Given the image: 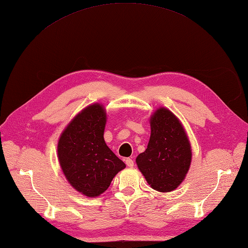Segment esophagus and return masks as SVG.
Wrapping results in <instances>:
<instances>
[{
  "label": "esophagus",
  "instance_id": "1",
  "mask_svg": "<svg viewBox=\"0 0 248 248\" xmlns=\"http://www.w3.org/2000/svg\"><path fill=\"white\" fill-rule=\"evenodd\" d=\"M125 164H126V166L129 167V168H132V167L134 166V162H133V159L132 158H125Z\"/></svg>",
  "mask_w": 248,
  "mask_h": 248
}]
</instances>
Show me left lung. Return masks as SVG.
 Masks as SVG:
<instances>
[{
	"mask_svg": "<svg viewBox=\"0 0 248 248\" xmlns=\"http://www.w3.org/2000/svg\"><path fill=\"white\" fill-rule=\"evenodd\" d=\"M151 135L136 164L154 190L173 191L185 180L192 152L185 129L175 115L159 108L150 118Z\"/></svg>",
	"mask_w": 248,
	"mask_h": 248,
	"instance_id": "obj_1",
	"label": "left lung"
}]
</instances>
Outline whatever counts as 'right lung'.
Wrapping results in <instances>:
<instances>
[{"label": "right lung", "instance_id": "add662e5", "mask_svg": "<svg viewBox=\"0 0 248 248\" xmlns=\"http://www.w3.org/2000/svg\"><path fill=\"white\" fill-rule=\"evenodd\" d=\"M105 108L86 107L67 124L58 141L61 169L71 185L85 197H98L110 186L125 164L107 146Z\"/></svg>", "mask_w": 248, "mask_h": 248}]
</instances>
